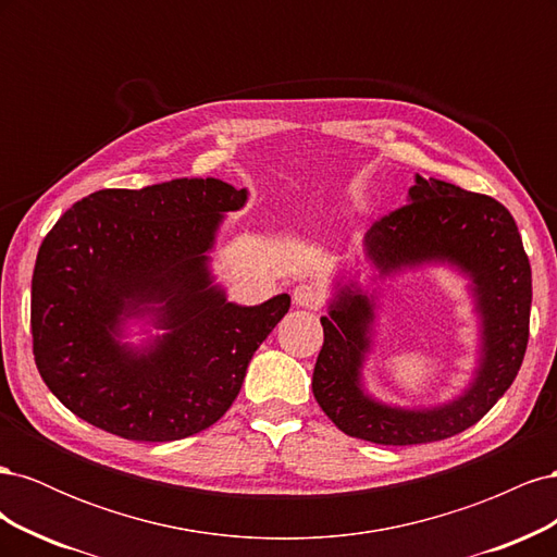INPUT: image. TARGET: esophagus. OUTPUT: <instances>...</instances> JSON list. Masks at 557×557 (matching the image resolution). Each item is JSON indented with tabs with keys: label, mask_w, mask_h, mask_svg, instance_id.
I'll return each instance as SVG.
<instances>
[{
	"label": "esophagus",
	"mask_w": 557,
	"mask_h": 557,
	"mask_svg": "<svg viewBox=\"0 0 557 557\" xmlns=\"http://www.w3.org/2000/svg\"><path fill=\"white\" fill-rule=\"evenodd\" d=\"M320 299H323L320 290L313 288V285H307V283H299L297 288L293 290V301L301 309H315L320 305Z\"/></svg>",
	"instance_id": "1"
}]
</instances>
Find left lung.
Wrapping results in <instances>:
<instances>
[{
    "instance_id": "8db88e82",
    "label": "left lung",
    "mask_w": 557,
    "mask_h": 557,
    "mask_svg": "<svg viewBox=\"0 0 557 557\" xmlns=\"http://www.w3.org/2000/svg\"><path fill=\"white\" fill-rule=\"evenodd\" d=\"M374 281L446 264L462 274L479 318V358L460 395L434 407H395L367 393L362 369L374 348L379 290L339 272L332 281L313 397L332 423L383 446L442 442L491 411L509 391L530 334L532 272L513 215L497 199L416 174L407 205L364 234Z\"/></svg>"
}]
</instances>
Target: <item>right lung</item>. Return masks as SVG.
I'll use <instances>...</instances> for the list:
<instances>
[{
    "instance_id": "add662e5",
    "label": "right lung",
    "mask_w": 557,
    "mask_h": 557,
    "mask_svg": "<svg viewBox=\"0 0 557 557\" xmlns=\"http://www.w3.org/2000/svg\"><path fill=\"white\" fill-rule=\"evenodd\" d=\"M248 190L174 178L99 190L46 234L32 276L37 369L66 409L132 442H176L237 399L252 352L290 309L230 301L211 272L225 213ZM129 324L149 334L126 342Z\"/></svg>"
}]
</instances>
